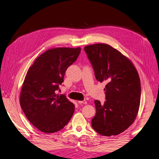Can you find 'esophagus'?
<instances>
[{"label":"esophagus","instance_id":"esophagus-1","mask_svg":"<svg viewBox=\"0 0 159 159\" xmlns=\"http://www.w3.org/2000/svg\"><path fill=\"white\" fill-rule=\"evenodd\" d=\"M78 103H79V104H82V103H83V104H86V103H87V102H86V100H83V101H78Z\"/></svg>","mask_w":159,"mask_h":159}]
</instances>
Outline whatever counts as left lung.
Wrapping results in <instances>:
<instances>
[{
  "label": "left lung",
  "instance_id": "8db88e82",
  "mask_svg": "<svg viewBox=\"0 0 159 159\" xmlns=\"http://www.w3.org/2000/svg\"><path fill=\"white\" fill-rule=\"evenodd\" d=\"M94 70L97 80L107 82L104 89L106 101L95 100L96 113L92 126L105 136L118 135L136 119L141 99V83L136 68L117 50L105 44L84 48Z\"/></svg>",
  "mask_w": 159,
  "mask_h": 159
}]
</instances>
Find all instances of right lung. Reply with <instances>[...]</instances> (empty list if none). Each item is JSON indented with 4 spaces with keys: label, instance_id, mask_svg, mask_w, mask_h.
<instances>
[{
    "label": "right lung",
    "instance_id": "right-lung-1",
    "mask_svg": "<svg viewBox=\"0 0 159 159\" xmlns=\"http://www.w3.org/2000/svg\"><path fill=\"white\" fill-rule=\"evenodd\" d=\"M80 48L46 51L29 67L20 94V105L27 119L41 132L54 133L67 125L75 105L66 95L57 96L67 69L76 60Z\"/></svg>",
    "mask_w": 159,
    "mask_h": 159
}]
</instances>
